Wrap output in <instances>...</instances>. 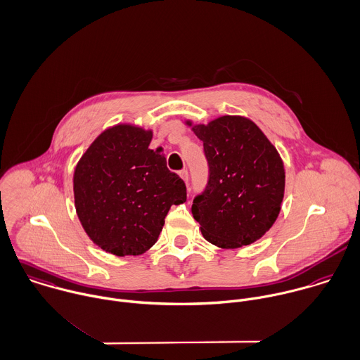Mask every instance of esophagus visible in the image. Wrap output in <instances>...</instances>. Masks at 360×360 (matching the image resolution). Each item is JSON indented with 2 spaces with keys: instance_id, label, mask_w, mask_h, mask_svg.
Returning <instances> with one entry per match:
<instances>
[{
  "instance_id": "34e87169",
  "label": "esophagus",
  "mask_w": 360,
  "mask_h": 360,
  "mask_svg": "<svg viewBox=\"0 0 360 360\" xmlns=\"http://www.w3.org/2000/svg\"><path fill=\"white\" fill-rule=\"evenodd\" d=\"M179 174H180V177L184 180V183H186V184H188V172H187V169L180 170V172H179Z\"/></svg>"
}]
</instances>
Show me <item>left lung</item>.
Wrapping results in <instances>:
<instances>
[{
    "mask_svg": "<svg viewBox=\"0 0 360 360\" xmlns=\"http://www.w3.org/2000/svg\"><path fill=\"white\" fill-rule=\"evenodd\" d=\"M191 129L202 141L210 166L208 184L191 207L202 236L221 248L261 239L276 221L285 193L276 148L241 116H222Z\"/></svg>",
    "mask_w": 360,
    "mask_h": 360,
    "instance_id": "left-lung-1",
    "label": "left lung"
}]
</instances>
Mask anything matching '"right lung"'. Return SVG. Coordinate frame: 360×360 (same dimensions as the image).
Masks as SVG:
<instances>
[{"label":"right lung","mask_w":360,"mask_h":360,"mask_svg":"<svg viewBox=\"0 0 360 360\" xmlns=\"http://www.w3.org/2000/svg\"><path fill=\"white\" fill-rule=\"evenodd\" d=\"M150 141V129L117 124L91 143L75 167L77 215L106 252H145L158 241L170 207L187 200L184 181L167 169L162 148L149 149Z\"/></svg>","instance_id":"1"}]
</instances>
